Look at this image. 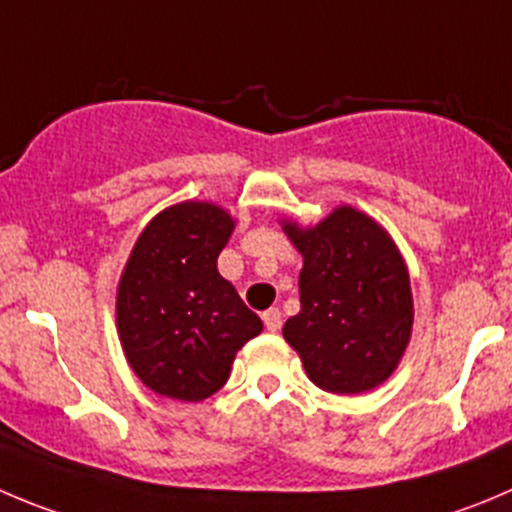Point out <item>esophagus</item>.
Returning <instances> with one entry per match:
<instances>
[{"instance_id":"1","label":"esophagus","mask_w":512,"mask_h":512,"mask_svg":"<svg viewBox=\"0 0 512 512\" xmlns=\"http://www.w3.org/2000/svg\"><path fill=\"white\" fill-rule=\"evenodd\" d=\"M262 321H265V328L267 331H280V326H283V313H280L278 308H270L262 313Z\"/></svg>"}]
</instances>
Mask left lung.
<instances>
[{
    "instance_id": "left-lung-1",
    "label": "left lung",
    "mask_w": 512,
    "mask_h": 512,
    "mask_svg": "<svg viewBox=\"0 0 512 512\" xmlns=\"http://www.w3.org/2000/svg\"><path fill=\"white\" fill-rule=\"evenodd\" d=\"M303 255L300 313L283 336L305 374L331 394H361L384 384L412 336L409 272L379 222L338 207L315 227L283 222Z\"/></svg>"
}]
</instances>
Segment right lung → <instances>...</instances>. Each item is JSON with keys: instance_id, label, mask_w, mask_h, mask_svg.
<instances>
[{"instance_id": "add662e5", "label": "right lung", "mask_w": 512, "mask_h": 512, "mask_svg": "<svg viewBox=\"0 0 512 512\" xmlns=\"http://www.w3.org/2000/svg\"><path fill=\"white\" fill-rule=\"evenodd\" d=\"M232 229L217 204L181 202L156 214L133 245L118 283V336L133 374L156 394H217L234 353L262 331L217 270Z\"/></svg>"}]
</instances>
